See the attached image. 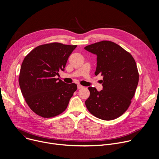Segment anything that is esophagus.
Masks as SVG:
<instances>
[{"label":"esophagus","instance_id":"obj_1","mask_svg":"<svg viewBox=\"0 0 159 159\" xmlns=\"http://www.w3.org/2000/svg\"><path fill=\"white\" fill-rule=\"evenodd\" d=\"M77 87H78V89H81L84 88V86H82V85H80V84H78V85H77Z\"/></svg>","mask_w":159,"mask_h":159}]
</instances>
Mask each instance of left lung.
Returning <instances> with one entry per match:
<instances>
[{"label": "left lung", "mask_w": 159, "mask_h": 159, "mask_svg": "<svg viewBox=\"0 0 159 159\" xmlns=\"http://www.w3.org/2000/svg\"><path fill=\"white\" fill-rule=\"evenodd\" d=\"M97 55L95 75L103 76V89L98 92L89 87L90 96L85 104L94 116L112 120L128 109L137 87L139 74L131 55L116 43L102 41L85 47Z\"/></svg>", "instance_id": "obj_1"}]
</instances>
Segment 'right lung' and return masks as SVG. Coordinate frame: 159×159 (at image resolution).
<instances>
[{"label":"right lung","instance_id":"right-lung-1","mask_svg":"<svg viewBox=\"0 0 159 159\" xmlns=\"http://www.w3.org/2000/svg\"><path fill=\"white\" fill-rule=\"evenodd\" d=\"M77 45L60 43L41 44L34 48L22 63L19 84L30 108L45 118L60 115L67 107L77 89L74 84H66L58 78Z\"/></svg>","mask_w":159,"mask_h":159}]
</instances>
